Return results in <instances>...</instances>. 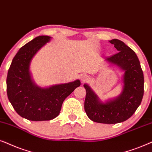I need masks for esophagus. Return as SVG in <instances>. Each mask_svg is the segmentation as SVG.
<instances>
[{"mask_svg": "<svg viewBox=\"0 0 152 152\" xmlns=\"http://www.w3.org/2000/svg\"><path fill=\"white\" fill-rule=\"evenodd\" d=\"M81 80H82V82L83 83H84V82H86L87 80H88V77H87V76L86 75H83V76H81Z\"/></svg>", "mask_w": 152, "mask_h": 152, "instance_id": "obj_1", "label": "esophagus"}]
</instances>
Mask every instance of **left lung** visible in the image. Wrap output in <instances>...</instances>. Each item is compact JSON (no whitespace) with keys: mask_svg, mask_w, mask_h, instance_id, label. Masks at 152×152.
I'll return each instance as SVG.
<instances>
[{"mask_svg":"<svg viewBox=\"0 0 152 152\" xmlns=\"http://www.w3.org/2000/svg\"><path fill=\"white\" fill-rule=\"evenodd\" d=\"M110 43L119 52L106 60L125 72L122 94L102 104L88 86H83L86 90L84 108L88 117L93 122L112 124L128 120L140 105L144 94V76L138 58L131 48L117 39Z\"/></svg>","mask_w":152,"mask_h":152,"instance_id":"left-lung-1","label":"left lung"}]
</instances>
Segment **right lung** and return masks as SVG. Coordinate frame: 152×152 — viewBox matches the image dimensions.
Masks as SVG:
<instances>
[{
  "label": "right lung",
  "instance_id": "right-lung-1",
  "mask_svg": "<svg viewBox=\"0 0 152 152\" xmlns=\"http://www.w3.org/2000/svg\"><path fill=\"white\" fill-rule=\"evenodd\" d=\"M50 38L39 36L22 46L8 70L6 80L8 99L16 112L28 120L54 119L60 114L64 100L80 86L78 80L48 88H40L32 83L29 72L30 62Z\"/></svg>",
  "mask_w": 152,
  "mask_h": 152
}]
</instances>
